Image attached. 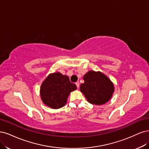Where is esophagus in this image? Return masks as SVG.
Listing matches in <instances>:
<instances>
[{
  "mask_svg": "<svg viewBox=\"0 0 149 149\" xmlns=\"http://www.w3.org/2000/svg\"><path fill=\"white\" fill-rule=\"evenodd\" d=\"M75 85H76V86H77V87L79 88V85H80L79 81H77V82H75Z\"/></svg>",
  "mask_w": 149,
  "mask_h": 149,
  "instance_id": "34e87169",
  "label": "esophagus"
}]
</instances>
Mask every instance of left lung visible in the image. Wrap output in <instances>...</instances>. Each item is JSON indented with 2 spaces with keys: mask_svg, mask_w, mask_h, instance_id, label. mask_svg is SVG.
<instances>
[{
  "mask_svg": "<svg viewBox=\"0 0 149 149\" xmlns=\"http://www.w3.org/2000/svg\"><path fill=\"white\" fill-rule=\"evenodd\" d=\"M83 79L84 83L80 85V92L84 93L89 103L101 105L111 98L114 86L106 75L100 72L89 71L84 76Z\"/></svg>",
  "mask_w": 149,
  "mask_h": 149,
  "instance_id": "obj_1",
  "label": "left lung"
}]
</instances>
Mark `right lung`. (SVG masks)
Wrapping results in <instances>:
<instances>
[{
    "mask_svg": "<svg viewBox=\"0 0 149 149\" xmlns=\"http://www.w3.org/2000/svg\"><path fill=\"white\" fill-rule=\"evenodd\" d=\"M75 84L71 83L68 76L59 72L50 74L43 81L40 89L42 101L53 109L64 107L68 96L76 90Z\"/></svg>",
    "mask_w": 149,
    "mask_h": 149,
    "instance_id": "obj_1",
    "label": "right lung"
}]
</instances>
